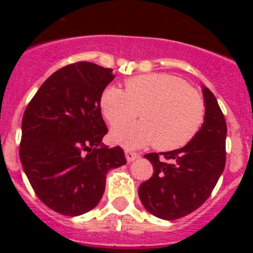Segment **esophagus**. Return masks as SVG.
<instances>
[{"instance_id":"esophagus-1","label":"esophagus","mask_w":253,"mask_h":253,"mask_svg":"<svg viewBox=\"0 0 253 253\" xmlns=\"http://www.w3.org/2000/svg\"><path fill=\"white\" fill-rule=\"evenodd\" d=\"M125 155H126V159H127V162H128V163L133 162V160L138 159V158H139V155L137 154V153H133V152H128V150H127V152L125 153Z\"/></svg>"}]
</instances>
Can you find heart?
Wrapping results in <instances>:
<instances>
[{"label":"heart","instance_id":"1","mask_svg":"<svg viewBox=\"0 0 253 253\" xmlns=\"http://www.w3.org/2000/svg\"><path fill=\"white\" fill-rule=\"evenodd\" d=\"M125 85L126 91L115 85L104 89L101 112L111 127L127 124L137 114L142 121L114 129L111 139L115 143L126 148L155 143L160 150H174L196 136L205 117V104L182 79L149 73L127 79Z\"/></svg>","mask_w":253,"mask_h":253}]
</instances>
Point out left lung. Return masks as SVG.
I'll return each instance as SVG.
<instances>
[{
  "label": "left lung",
  "mask_w": 253,
  "mask_h": 253,
  "mask_svg": "<svg viewBox=\"0 0 253 253\" xmlns=\"http://www.w3.org/2000/svg\"><path fill=\"white\" fill-rule=\"evenodd\" d=\"M202 93L205 119L196 136L180 149L144 155L154 172L139 186V200L150 214L164 220L200 208L225 168V119L214 94L205 85Z\"/></svg>",
  "instance_id": "1"
}]
</instances>
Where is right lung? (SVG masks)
Listing matches in <instances>:
<instances>
[{
    "label": "right lung",
    "mask_w": 253,
    "mask_h": 253,
    "mask_svg": "<svg viewBox=\"0 0 253 253\" xmlns=\"http://www.w3.org/2000/svg\"><path fill=\"white\" fill-rule=\"evenodd\" d=\"M111 68L68 65L48 77L25 109L19 157L45 206L77 216L98 206L106 174L126 164L121 147L101 144L108 127L100 96L114 79Z\"/></svg>",
    "instance_id": "add662e5"
}]
</instances>
